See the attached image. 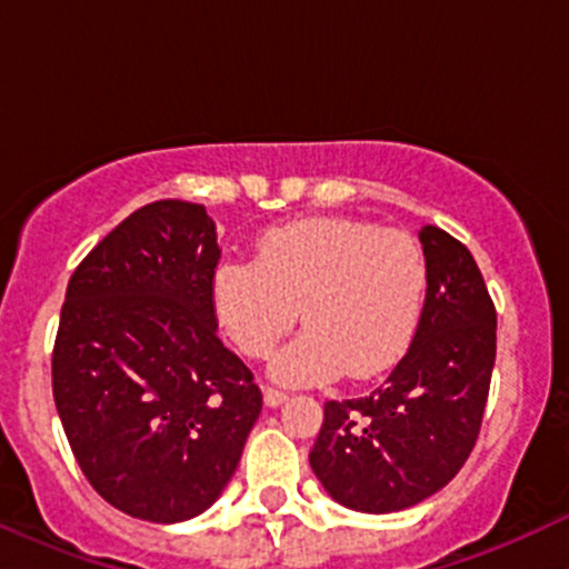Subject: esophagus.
Returning <instances> with one entry per match:
<instances>
[{"label": "esophagus", "instance_id": "34e87169", "mask_svg": "<svg viewBox=\"0 0 569 569\" xmlns=\"http://www.w3.org/2000/svg\"><path fill=\"white\" fill-rule=\"evenodd\" d=\"M283 401H286L283 390L270 388V385H267V388H264V403H267V407H280Z\"/></svg>", "mask_w": 569, "mask_h": 569}]
</instances>
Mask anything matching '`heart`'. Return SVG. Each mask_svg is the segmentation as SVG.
<instances>
[{
  "mask_svg": "<svg viewBox=\"0 0 569 569\" xmlns=\"http://www.w3.org/2000/svg\"><path fill=\"white\" fill-rule=\"evenodd\" d=\"M428 264L401 230L342 217L297 219L259 238L257 262L217 267L211 302L246 356L264 358L297 323L307 329L272 361L289 385L323 382L348 369L371 377L403 356L426 307Z\"/></svg>",
  "mask_w": 569,
  "mask_h": 569,
  "instance_id": "1",
  "label": "heart"
}]
</instances>
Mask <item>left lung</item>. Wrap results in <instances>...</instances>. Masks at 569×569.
Instances as JSON below:
<instances>
[{"instance_id": "obj_1", "label": "left lung", "mask_w": 569, "mask_h": 569, "mask_svg": "<svg viewBox=\"0 0 569 569\" xmlns=\"http://www.w3.org/2000/svg\"><path fill=\"white\" fill-rule=\"evenodd\" d=\"M426 307L407 356L369 396L326 401L310 466L361 513H393L439 492L466 466L485 417L498 316L476 259L426 224Z\"/></svg>"}]
</instances>
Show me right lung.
I'll return each mask as SVG.
<instances>
[{
  "instance_id": "add662e5",
  "label": "right lung",
  "mask_w": 569,
  "mask_h": 569,
  "mask_svg": "<svg viewBox=\"0 0 569 569\" xmlns=\"http://www.w3.org/2000/svg\"><path fill=\"white\" fill-rule=\"evenodd\" d=\"M217 224L158 200L117 224L69 280L53 398L84 479L117 511L176 525L213 506L262 411L217 337Z\"/></svg>"
}]
</instances>
